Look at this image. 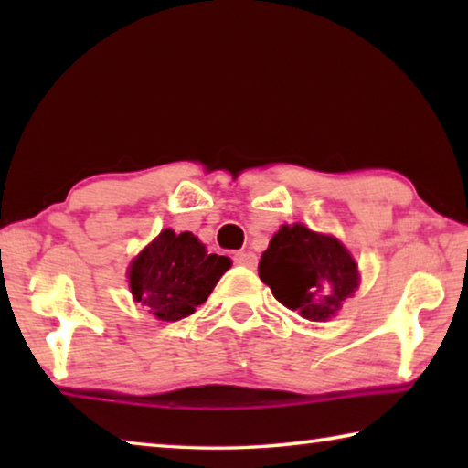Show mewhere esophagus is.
Listing matches in <instances>:
<instances>
[{
  "instance_id": "1",
  "label": "esophagus",
  "mask_w": 468,
  "mask_h": 468,
  "mask_svg": "<svg viewBox=\"0 0 468 468\" xmlns=\"http://www.w3.org/2000/svg\"><path fill=\"white\" fill-rule=\"evenodd\" d=\"M233 262L237 266H245V268H250V271H253V268L258 266V256L251 251H237L233 256Z\"/></svg>"
}]
</instances>
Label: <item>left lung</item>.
Instances as JSON below:
<instances>
[{
    "label": "left lung",
    "instance_id": "left-lung-1",
    "mask_svg": "<svg viewBox=\"0 0 468 468\" xmlns=\"http://www.w3.org/2000/svg\"><path fill=\"white\" fill-rule=\"evenodd\" d=\"M258 272L284 307L314 322L335 315L359 284L357 264L345 245L303 225L281 227Z\"/></svg>",
    "mask_w": 468,
    "mask_h": 468
}]
</instances>
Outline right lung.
<instances>
[{
  "label": "right lung",
  "instance_id": "add662e5",
  "mask_svg": "<svg viewBox=\"0 0 468 468\" xmlns=\"http://www.w3.org/2000/svg\"><path fill=\"white\" fill-rule=\"evenodd\" d=\"M231 268V260L206 253L196 237L171 229L156 237L130 266L133 299L158 320L177 322L202 305L220 276Z\"/></svg>",
  "mask_w": 468,
  "mask_h": 468
}]
</instances>
